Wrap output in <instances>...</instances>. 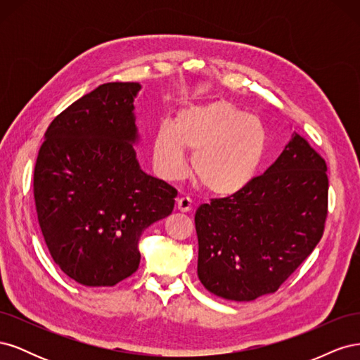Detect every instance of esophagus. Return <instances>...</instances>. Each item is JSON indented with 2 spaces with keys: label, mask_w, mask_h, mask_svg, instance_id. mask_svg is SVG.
Wrapping results in <instances>:
<instances>
[{
  "label": "esophagus",
  "mask_w": 360,
  "mask_h": 360,
  "mask_svg": "<svg viewBox=\"0 0 360 360\" xmlns=\"http://www.w3.org/2000/svg\"><path fill=\"white\" fill-rule=\"evenodd\" d=\"M177 210L181 213H186L192 210V200L189 197H181L177 200Z\"/></svg>",
  "instance_id": "esophagus-1"
}]
</instances>
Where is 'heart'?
Returning <instances> with one entry per match:
<instances>
[{"label":"heart","mask_w":360,"mask_h":360,"mask_svg":"<svg viewBox=\"0 0 360 360\" xmlns=\"http://www.w3.org/2000/svg\"><path fill=\"white\" fill-rule=\"evenodd\" d=\"M266 129L261 120L225 101L183 108L176 124L163 122L153 135V160L162 177L188 171L186 148L200 186L216 197H231L254 180L264 159Z\"/></svg>","instance_id":"heart-1"}]
</instances>
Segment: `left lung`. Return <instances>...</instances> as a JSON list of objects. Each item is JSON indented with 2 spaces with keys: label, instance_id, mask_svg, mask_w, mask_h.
<instances>
[{
  "label": "left lung",
  "instance_id": "8db88e82",
  "mask_svg": "<svg viewBox=\"0 0 360 360\" xmlns=\"http://www.w3.org/2000/svg\"><path fill=\"white\" fill-rule=\"evenodd\" d=\"M328 167L308 141L290 143L263 176L195 213L198 278L226 300L250 302L275 292L323 236Z\"/></svg>",
  "mask_w": 360,
  "mask_h": 360
}]
</instances>
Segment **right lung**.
I'll return each mask as SVG.
<instances>
[{"mask_svg": "<svg viewBox=\"0 0 360 360\" xmlns=\"http://www.w3.org/2000/svg\"><path fill=\"white\" fill-rule=\"evenodd\" d=\"M138 82H108L49 124L34 168L41 234L56 264L86 287L135 274L146 228L171 214L177 191L136 159Z\"/></svg>", "mask_w": 360, "mask_h": 360, "instance_id": "obj_1", "label": "right lung"}]
</instances>
